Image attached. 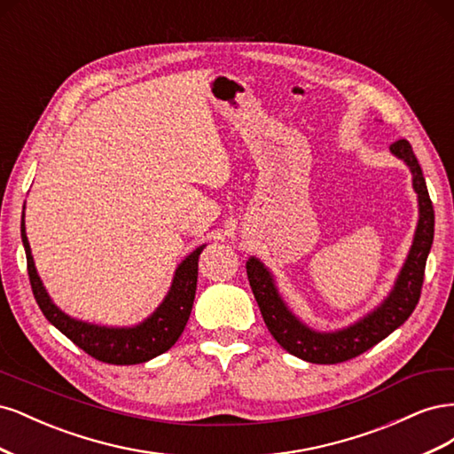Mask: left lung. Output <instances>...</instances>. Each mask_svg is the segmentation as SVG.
Returning <instances> with one entry per match:
<instances>
[{"label":"left lung","mask_w":454,"mask_h":454,"mask_svg":"<svg viewBox=\"0 0 454 454\" xmlns=\"http://www.w3.org/2000/svg\"><path fill=\"white\" fill-rule=\"evenodd\" d=\"M390 151L395 157L403 159L409 164L411 174H413V187L419 193L420 217L413 246H411L400 277H397L388 299L377 310L367 314L358 324L335 333L312 332L287 310L277 292V286L272 282L270 272L263 267V263L255 257L246 261V272H248L252 292L270 335L277 339L284 350L301 360H307L310 364H340L352 360L400 327L413 314L419 303L426 259H428L434 240V206L411 144L405 138L395 140L390 145Z\"/></svg>","instance_id":"8db88e82"}]
</instances>
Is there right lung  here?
Returning a JSON list of instances; mask_svg holds the SVG:
<instances>
[{
	"instance_id": "right-lung-1",
	"label": "right lung",
	"mask_w": 454,
	"mask_h": 454,
	"mask_svg": "<svg viewBox=\"0 0 454 454\" xmlns=\"http://www.w3.org/2000/svg\"><path fill=\"white\" fill-rule=\"evenodd\" d=\"M20 231L32 292L41 312L45 314V318L54 327L60 329L67 339L75 342L79 348H83L94 360L114 365L142 364L155 358V356L162 352H167L174 342L180 339L191 316V309H193L199 277V255L202 252V246L177 267L167 299L162 301V305L153 312L151 318H147L136 327L115 329L74 320L52 305V301L49 299L34 267V257L24 229V215Z\"/></svg>"
}]
</instances>
